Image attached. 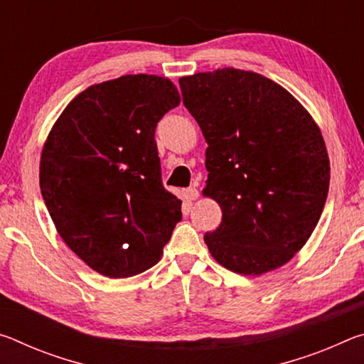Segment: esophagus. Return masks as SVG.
<instances>
[{"mask_svg":"<svg viewBox=\"0 0 364 364\" xmlns=\"http://www.w3.org/2000/svg\"><path fill=\"white\" fill-rule=\"evenodd\" d=\"M184 197H186L188 200H196L197 197H199V191L196 188H188L186 193H184Z\"/></svg>","mask_w":364,"mask_h":364,"instance_id":"obj_1","label":"esophagus"}]
</instances>
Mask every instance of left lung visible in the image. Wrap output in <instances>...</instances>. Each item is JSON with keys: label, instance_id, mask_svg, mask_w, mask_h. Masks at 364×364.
Segmentation results:
<instances>
[{"label": "left lung", "instance_id": "obj_1", "mask_svg": "<svg viewBox=\"0 0 364 364\" xmlns=\"http://www.w3.org/2000/svg\"><path fill=\"white\" fill-rule=\"evenodd\" d=\"M180 88L208 144L204 196L223 212L204 236L212 257L239 274L282 267L310 239L328 197L329 157L315 120L255 72L196 73Z\"/></svg>", "mask_w": 364, "mask_h": 364}]
</instances>
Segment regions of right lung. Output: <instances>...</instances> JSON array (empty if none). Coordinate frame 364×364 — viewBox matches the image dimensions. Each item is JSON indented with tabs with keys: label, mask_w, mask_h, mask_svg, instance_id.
<instances>
[{
	"label": "right lung",
	"mask_w": 364,
	"mask_h": 364,
	"mask_svg": "<svg viewBox=\"0 0 364 364\" xmlns=\"http://www.w3.org/2000/svg\"><path fill=\"white\" fill-rule=\"evenodd\" d=\"M180 101L168 78L125 75L82 91L48 134L43 200L59 236L97 273L130 278L152 268L181 220L154 139Z\"/></svg>",
	"instance_id": "right-lung-1"
}]
</instances>
